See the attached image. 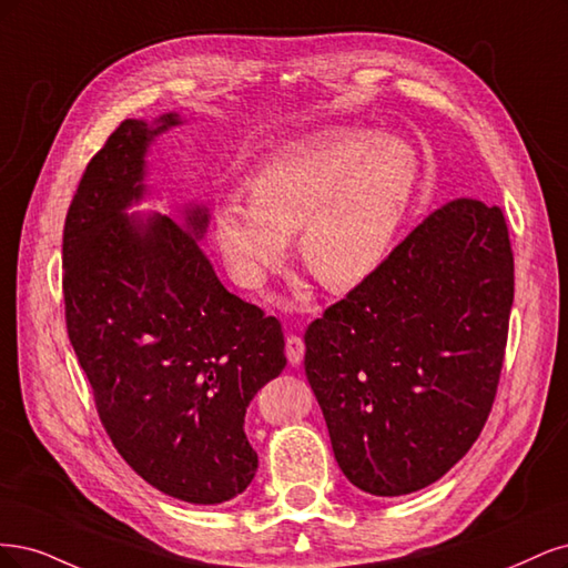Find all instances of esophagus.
I'll return each instance as SVG.
<instances>
[{
	"label": "esophagus",
	"instance_id": "esophagus-1",
	"mask_svg": "<svg viewBox=\"0 0 568 568\" xmlns=\"http://www.w3.org/2000/svg\"><path fill=\"white\" fill-rule=\"evenodd\" d=\"M285 356L290 361V365H300L304 361V342L297 335H290L285 339Z\"/></svg>",
	"mask_w": 568,
	"mask_h": 568
}]
</instances>
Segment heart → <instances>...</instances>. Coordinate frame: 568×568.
<instances>
[{"label":"heart","mask_w":568,"mask_h":568,"mask_svg":"<svg viewBox=\"0 0 568 568\" xmlns=\"http://www.w3.org/2000/svg\"><path fill=\"white\" fill-rule=\"evenodd\" d=\"M410 145L363 126H333L283 145L250 179V200L214 205V243L231 276L257 287L300 233L306 268L331 290H349L387 260L417 186Z\"/></svg>","instance_id":"obj_1"}]
</instances>
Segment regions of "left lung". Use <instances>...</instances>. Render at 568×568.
<instances>
[{
	"label": "left lung",
	"mask_w": 568,
	"mask_h": 568,
	"mask_svg": "<svg viewBox=\"0 0 568 568\" xmlns=\"http://www.w3.org/2000/svg\"><path fill=\"white\" fill-rule=\"evenodd\" d=\"M511 300L505 216L460 197L308 325L304 371L356 488L406 496L463 460L496 398Z\"/></svg>",
	"instance_id": "1"
}]
</instances>
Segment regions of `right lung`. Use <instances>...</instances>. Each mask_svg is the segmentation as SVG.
Returning <instances> with one entry per match:
<instances>
[{
	"label": "right lung",
	"instance_id": "1",
	"mask_svg": "<svg viewBox=\"0 0 568 568\" xmlns=\"http://www.w3.org/2000/svg\"><path fill=\"white\" fill-rule=\"evenodd\" d=\"M186 120H124L91 158L63 231L72 349L101 423L164 496L219 505L257 471L250 400L285 368L281 323L216 278L203 250L210 210L132 212L151 197L149 153Z\"/></svg>",
	"mask_w": 568,
	"mask_h": 568
}]
</instances>
